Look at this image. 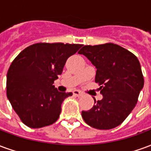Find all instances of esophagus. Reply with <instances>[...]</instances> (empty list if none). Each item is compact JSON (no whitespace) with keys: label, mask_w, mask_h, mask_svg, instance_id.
Listing matches in <instances>:
<instances>
[{"label":"esophagus","mask_w":151,"mask_h":151,"mask_svg":"<svg viewBox=\"0 0 151 151\" xmlns=\"http://www.w3.org/2000/svg\"><path fill=\"white\" fill-rule=\"evenodd\" d=\"M73 94L75 95V96H78V97H80V96H82L83 95V93L82 91H80L79 90H74L73 91Z\"/></svg>","instance_id":"obj_1"}]
</instances>
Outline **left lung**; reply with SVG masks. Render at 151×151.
<instances>
[{
	"label": "left lung",
	"instance_id": "left-lung-1",
	"mask_svg": "<svg viewBox=\"0 0 151 151\" xmlns=\"http://www.w3.org/2000/svg\"><path fill=\"white\" fill-rule=\"evenodd\" d=\"M97 69L95 82L99 84L101 100L82 116L90 126L111 129L120 125L136 106L144 78L137 56L112 43L85 45L78 52Z\"/></svg>",
	"mask_w": 151,
	"mask_h": 151
}]
</instances>
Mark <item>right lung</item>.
<instances>
[{
    "instance_id": "obj_1",
    "label": "right lung",
    "mask_w": 151,
    "mask_h": 151,
    "mask_svg": "<svg viewBox=\"0 0 151 151\" xmlns=\"http://www.w3.org/2000/svg\"><path fill=\"white\" fill-rule=\"evenodd\" d=\"M82 44L38 43L26 47L9 66L6 94L12 108L27 126L38 129L58 120L64 99L71 92L53 86L67 59Z\"/></svg>"
}]
</instances>
